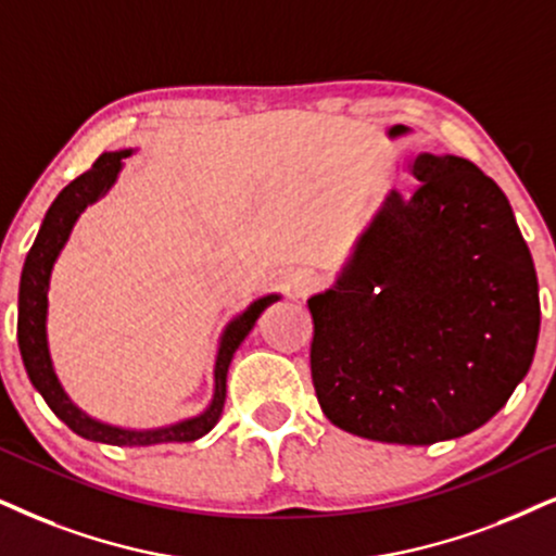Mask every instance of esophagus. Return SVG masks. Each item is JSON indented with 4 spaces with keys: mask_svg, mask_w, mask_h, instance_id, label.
Returning a JSON list of instances; mask_svg holds the SVG:
<instances>
[{
    "mask_svg": "<svg viewBox=\"0 0 556 556\" xmlns=\"http://www.w3.org/2000/svg\"><path fill=\"white\" fill-rule=\"evenodd\" d=\"M320 287V274L313 269H294L290 277V290L298 298H307V294L315 292Z\"/></svg>",
    "mask_w": 556,
    "mask_h": 556,
    "instance_id": "1",
    "label": "esophagus"
}]
</instances>
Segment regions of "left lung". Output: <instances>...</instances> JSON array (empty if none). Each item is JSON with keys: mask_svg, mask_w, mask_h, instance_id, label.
Segmentation results:
<instances>
[{"mask_svg": "<svg viewBox=\"0 0 556 556\" xmlns=\"http://www.w3.org/2000/svg\"><path fill=\"white\" fill-rule=\"evenodd\" d=\"M330 290L307 300L326 418L384 444L428 446L488 424L539 341V282L508 197L472 161L420 153Z\"/></svg>", "mask_w": 556, "mask_h": 556, "instance_id": "1", "label": "left lung"}]
</instances>
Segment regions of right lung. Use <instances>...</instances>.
Returning a JSON list of instances; mask_svg holds the SVG:
<instances>
[{
  "label": "right lung",
  "instance_id": "obj_1",
  "mask_svg": "<svg viewBox=\"0 0 556 556\" xmlns=\"http://www.w3.org/2000/svg\"><path fill=\"white\" fill-rule=\"evenodd\" d=\"M132 151H110L102 153L100 159L91 164L89 172L76 177L72 185H66L48 207L35 236L33 249L27 251L23 277H20V298H17V343L23 364L30 377L33 388L43 395L48 407L59 416L63 424L79 433L81 439L100 441V444L112 446H151V444H174V441H194L205 435L217 420H220L223 405H226V379L228 367L233 359L236 349L241 346L251 328L256 326L258 315H262L271 302L279 300V294H264L251 302L243 313H238L228 323L226 330L220 333L215 356V388L213 400L200 416L177 420L161 428H146V431H132V428H121L102 424V420L87 416L72 397L66 395L63 384L55 377L51 351H48V287H51V271L59 254L72 236L74 223L89 205H94L100 197L110 192V187L117 181V174L123 168V159H128Z\"/></svg>",
  "mask_w": 556,
  "mask_h": 556
}]
</instances>
